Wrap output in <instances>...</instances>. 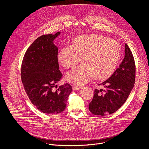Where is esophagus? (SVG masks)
Masks as SVG:
<instances>
[{"instance_id": "esophagus-1", "label": "esophagus", "mask_w": 149, "mask_h": 149, "mask_svg": "<svg viewBox=\"0 0 149 149\" xmlns=\"http://www.w3.org/2000/svg\"><path fill=\"white\" fill-rule=\"evenodd\" d=\"M81 88H82V87H81V86H76V85H73V86H72V88H73L74 90H80Z\"/></svg>"}]
</instances>
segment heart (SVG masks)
I'll return each mask as SVG.
<instances>
[{
	"instance_id": "heart-1",
	"label": "heart",
	"mask_w": 149,
	"mask_h": 149,
	"mask_svg": "<svg viewBox=\"0 0 149 149\" xmlns=\"http://www.w3.org/2000/svg\"><path fill=\"white\" fill-rule=\"evenodd\" d=\"M121 57L117 42L100 35H86L75 38L71 45L62 47L58 59L65 68H72L81 62L84 64L69 71L67 79L81 85L94 77L99 81L109 78L114 72Z\"/></svg>"
}]
</instances>
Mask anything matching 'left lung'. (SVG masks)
I'll return each instance as SVG.
<instances>
[{
  "label": "left lung",
  "instance_id": "obj_1",
  "mask_svg": "<svg viewBox=\"0 0 149 149\" xmlns=\"http://www.w3.org/2000/svg\"><path fill=\"white\" fill-rule=\"evenodd\" d=\"M136 65L132 52L125 44L124 58L118 68L99 84L104 89H95L89 110L94 115L107 116L118 110L128 98L135 83Z\"/></svg>",
  "mask_w": 149,
  "mask_h": 149
}]
</instances>
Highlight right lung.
Wrapping results in <instances>:
<instances>
[{
	"mask_svg": "<svg viewBox=\"0 0 149 149\" xmlns=\"http://www.w3.org/2000/svg\"><path fill=\"white\" fill-rule=\"evenodd\" d=\"M59 34L58 32L38 38L26 50L21 66V79L27 95L39 111L48 114L64 110L72 91L68 83L54 89L62 77L58 48L53 42Z\"/></svg>",
	"mask_w": 149,
	"mask_h": 149,
	"instance_id": "obj_1",
	"label": "right lung"
}]
</instances>
